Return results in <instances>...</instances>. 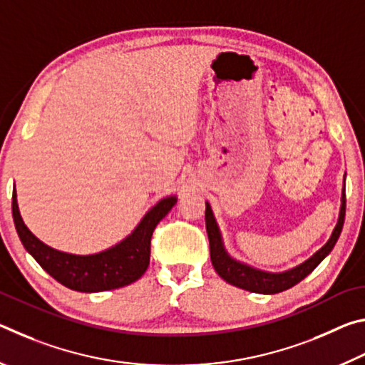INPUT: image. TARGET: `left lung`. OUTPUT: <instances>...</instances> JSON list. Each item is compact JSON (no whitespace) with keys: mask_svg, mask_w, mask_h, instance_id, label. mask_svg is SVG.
Returning <instances> with one entry per match:
<instances>
[{"mask_svg":"<svg viewBox=\"0 0 365 365\" xmlns=\"http://www.w3.org/2000/svg\"><path fill=\"white\" fill-rule=\"evenodd\" d=\"M344 214H346V193L343 188L341 209H339L338 224L335 227V230H333L329 242H327L312 257H309L306 262L299 264L298 267L282 272V274H269V272L252 269L250 265L235 261V259H232L227 255L224 243H222L219 227L215 224L212 209L209 206V202H206V230H207L209 248H211V261H212L214 269L222 279L230 283V285L248 289V292H252V293L275 294V293L285 292V289L294 287L296 283L304 280L306 277L311 274V272L316 269L327 256L330 255L333 246H335V243L338 242L339 233L343 230Z\"/></svg>","mask_w":365,"mask_h":365,"instance_id":"8db88e82","label":"left lung"}]
</instances>
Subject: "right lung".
I'll return each mask as SVG.
<instances>
[{
  "instance_id": "add662e5",
  "label": "right lung",
  "mask_w": 365,
  "mask_h": 365,
  "mask_svg": "<svg viewBox=\"0 0 365 365\" xmlns=\"http://www.w3.org/2000/svg\"><path fill=\"white\" fill-rule=\"evenodd\" d=\"M175 202V196L160 200L146 212L132 235L113 248L90 256L67 255L41 243L24 224L17 207L16 188L12 191V217L24 248L54 280L76 292L96 293L130 285L145 274L150 265L154 228L168 215Z\"/></svg>"
}]
</instances>
